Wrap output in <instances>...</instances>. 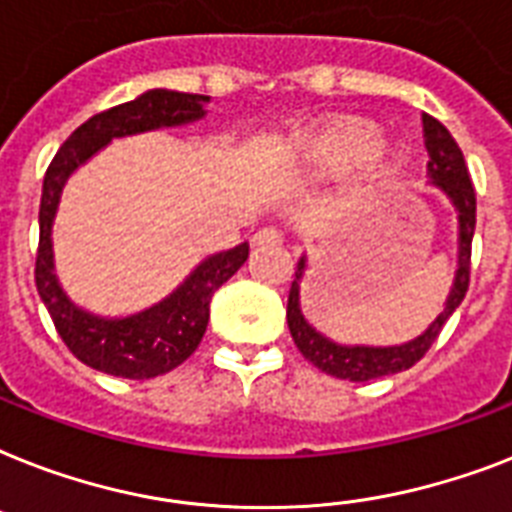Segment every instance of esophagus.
Returning a JSON list of instances; mask_svg holds the SVG:
<instances>
[{"mask_svg": "<svg viewBox=\"0 0 512 512\" xmlns=\"http://www.w3.org/2000/svg\"><path fill=\"white\" fill-rule=\"evenodd\" d=\"M281 239H284V236H281L278 228H260V231L252 236V247H273V244H281Z\"/></svg>", "mask_w": 512, "mask_h": 512, "instance_id": "34e87169", "label": "esophagus"}]
</instances>
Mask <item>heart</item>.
Returning <instances> with one entry per match:
<instances>
[{"label":"heart","instance_id":"b5f03b06","mask_svg":"<svg viewBox=\"0 0 512 512\" xmlns=\"http://www.w3.org/2000/svg\"><path fill=\"white\" fill-rule=\"evenodd\" d=\"M299 157L321 176H342L360 162L368 189H381L400 173L402 155L378 144L376 123L363 118H334L299 141Z\"/></svg>","mask_w":512,"mask_h":512}]
</instances>
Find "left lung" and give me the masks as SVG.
<instances>
[{"mask_svg":"<svg viewBox=\"0 0 512 512\" xmlns=\"http://www.w3.org/2000/svg\"><path fill=\"white\" fill-rule=\"evenodd\" d=\"M423 141H426V152H429V178L431 184L444 191V197L450 199V205L458 213V270H455V281H452L450 297L444 302V310L436 315L421 336H415L405 344H394V347H365V344H336L321 331H315L305 321V315L299 310V284L305 276L307 257L302 255L294 273L292 289H289V305H286V323L292 331V339L297 350L305 355V360L328 373V376L344 378V381H371V378L392 376V373L407 371L429 352L436 336L450 321L463 302L468 292V281H471V242L473 231H476V191H473L471 176H468V165L460 152L458 141L452 134L431 115H423Z\"/></svg>","mask_w":512,"mask_h":512,"instance_id":"left-lung-1","label":"left lung"}]
</instances>
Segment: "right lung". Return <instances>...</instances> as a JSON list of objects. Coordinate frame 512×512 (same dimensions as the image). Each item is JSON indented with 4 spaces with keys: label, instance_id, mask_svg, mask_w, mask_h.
Masks as SVG:
<instances>
[{
    "label": "right lung",
    "instance_id": "obj_1",
    "mask_svg": "<svg viewBox=\"0 0 512 512\" xmlns=\"http://www.w3.org/2000/svg\"><path fill=\"white\" fill-rule=\"evenodd\" d=\"M210 97L184 91L152 89L126 105L110 107L78 126L49 162L39 207V252H36V289L52 315L54 328L68 350L94 371L120 378H155L173 371L197 350L210 321V299L242 268L249 244L205 257L184 278L176 292L157 305L126 315L102 318L73 305L54 276L52 226L62 189L73 170L107 147L112 139L144 134L155 128L186 126L205 118Z\"/></svg>",
    "mask_w": 512,
    "mask_h": 512
}]
</instances>
